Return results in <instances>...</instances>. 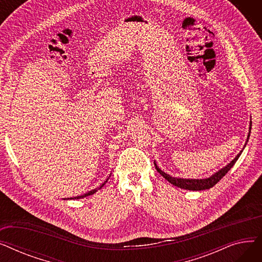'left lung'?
Returning a JSON list of instances; mask_svg holds the SVG:
<instances>
[{"instance_id":"8db88e82","label":"left lung","mask_w":262,"mask_h":262,"mask_svg":"<svg viewBox=\"0 0 262 262\" xmlns=\"http://www.w3.org/2000/svg\"><path fill=\"white\" fill-rule=\"evenodd\" d=\"M251 126H252V123H251ZM250 134H251V127H250V133L249 136H247V141H249L250 138ZM246 141V142H247ZM246 144V143H245ZM241 152L235 157V159L231 160L226 167H224L223 169H221L220 171H217L216 173H214L213 175H211L208 178H205V180H183V178H176V177H172L168 174H166L164 172H162L158 167L157 164L154 162L155 164V169L158 171V173L163 176L166 180L171 183L172 185L176 186V187H180L182 189H186V190H195V191H201V190H205V189H209L211 187H213L219 181H221V178H223V176H225V174L232 168L233 164L236 163V161L238 160L239 156L241 155Z\"/></svg>"}]
</instances>
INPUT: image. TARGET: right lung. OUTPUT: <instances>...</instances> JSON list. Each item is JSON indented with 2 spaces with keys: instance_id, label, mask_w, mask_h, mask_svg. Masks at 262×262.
<instances>
[{
  "instance_id": "1",
  "label": "right lung",
  "mask_w": 262,
  "mask_h": 262,
  "mask_svg": "<svg viewBox=\"0 0 262 262\" xmlns=\"http://www.w3.org/2000/svg\"><path fill=\"white\" fill-rule=\"evenodd\" d=\"M107 181H108V178H107V180L100 186V189L107 183ZM95 192H96V189H94V190H91V191H89V192H87V193H85L84 195H79V196H75V198H72V199H82V198H85V196H88V195H91V194H93V193H95Z\"/></svg>"
}]
</instances>
